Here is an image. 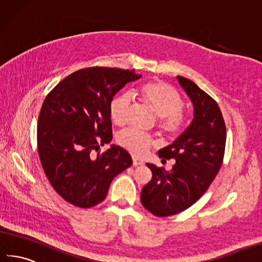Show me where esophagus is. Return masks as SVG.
Segmentation results:
<instances>
[{"mask_svg":"<svg viewBox=\"0 0 262 262\" xmlns=\"http://www.w3.org/2000/svg\"><path fill=\"white\" fill-rule=\"evenodd\" d=\"M133 164L134 166H141V164H144V161L138 159L137 157H133Z\"/></svg>","mask_w":262,"mask_h":262,"instance_id":"34e87169","label":"esophagus"}]
</instances>
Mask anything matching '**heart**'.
Instances as JSON below:
<instances>
[{
    "label": "heart",
    "mask_w": 262,
    "mask_h": 262,
    "mask_svg": "<svg viewBox=\"0 0 262 262\" xmlns=\"http://www.w3.org/2000/svg\"><path fill=\"white\" fill-rule=\"evenodd\" d=\"M140 96L154 113L159 117V128L168 136H177L188 124V116L182 111L183 100L176 89L163 82H148L140 88ZM133 98L129 93L119 94L112 100L110 115L117 126L128 122ZM117 143L133 155L141 157L155 145V140L147 134L128 128L121 132Z\"/></svg>",
    "instance_id": "heart-1"
}]
</instances>
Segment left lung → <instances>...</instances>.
Listing matches in <instances>:
<instances>
[{
	"label": "left lung",
	"instance_id": "left-lung-1",
	"mask_svg": "<svg viewBox=\"0 0 262 262\" xmlns=\"http://www.w3.org/2000/svg\"><path fill=\"white\" fill-rule=\"evenodd\" d=\"M177 79L192 102L193 119L172 144L158 151L163 161L176 160L172 170L147 163L152 179L140 194L141 204L159 217L195 203L217 174L225 152L226 127L217 103L193 81Z\"/></svg>",
	"mask_w": 262,
	"mask_h": 262
}]
</instances>
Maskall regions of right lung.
<instances>
[{
	"label": "right lung",
	"mask_w": 262,
	"mask_h": 262,
	"mask_svg": "<svg viewBox=\"0 0 262 262\" xmlns=\"http://www.w3.org/2000/svg\"><path fill=\"white\" fill-rule=\"evenodd\" d=\"M135 71L93 67L71 73L45 99L38 117V155L55 191L78 207H92L106 198L113 179L132 166L124 148L113 138L110 105Z\"/></svg>",
	"instance_id": "right-lung-1"
}]
</instances>
